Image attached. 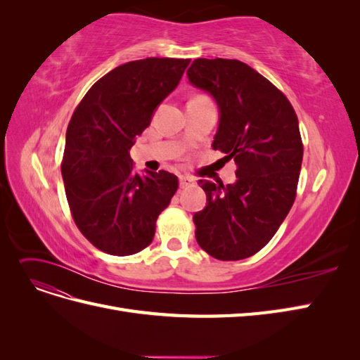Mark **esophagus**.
Instances as JSON below:
<instances>
[{"label": "esophagus", "mask_w": 360, "mask_h": 360, "mask_svg": "<svg viewBox=\"0 0 360 360\" xmlns=\"http://www.w3.org/2000/svg\"><path fill=\"white\" fill-rule=\"evenodd\" d=\"M193 183V179L192 177H188V176H180V188H189L191 184Z\"/></svg>", "instance_id": "obj_1"}]
</instances>
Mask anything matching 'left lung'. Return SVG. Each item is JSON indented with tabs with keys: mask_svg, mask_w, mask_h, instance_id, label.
I'll return each mask as SVG.
<instances>
[{
	"mask_svg": "<svg viewBox=\"0 0 360 360\" xmlns=\"http://www.w3.org/2000/svg\"><path fill=\"white\" fill-rule=\"evenodd\" d=\"M188 78L214 97L221 118L212 147L237 165L234 184L198 181L207 205L193 214L195 237L216 259L252 257L296 200L303 159L296 111L284 93L238 60L197 58Z\"/></svg>",
	"mask_w": 360,
	"mask_h": 360,
	"instance_id": "1",
	"label": "left lung"
}]
</instances>
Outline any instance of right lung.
<instances>
[{
  "mask_svg": "<svg viewBox=\"0 0 360 360\" xmlns=\"http://www.w3.org/2000/svg\"><path fill=\"white\" fill-rule=\"evenodd\" d=\"M189 58L129 61L97 81L70 118L61 174L76 226L110 255H132L155 237L179 189L168 171L134 172L129 150L156 106L179 85Z\"/></svg>",
  "mask_w": 360,
  "mask_h": 360,
  "instance_id": "obj_1",
  "label": "right lung"
}]
</instances>
